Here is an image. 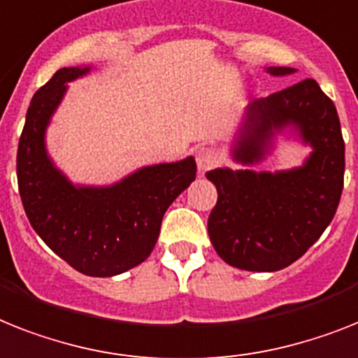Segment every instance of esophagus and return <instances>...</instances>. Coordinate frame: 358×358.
<instances>
[{
    "mask_svg": "<svg viewBox=\"0 0 358 358\" xmlns=\"http://www.w3.org/2000/svg\"><path fill=\"white\" fill-rule=\"evenodd\" d=\"M196 162L199 172L205 173L206 170H210V168H214L220 162V155L212 148H199L196 152Z\"/></svg>",
    "mask_w": 358,
    "mask_h": 358,
    "instance_id": "34e87169",
    "label": "esophagus"
}]
</instances>
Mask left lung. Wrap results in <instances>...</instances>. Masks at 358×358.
I'll return each instance as SVG.
<instances>
[{
	"mask_svg": "<svg viewBox=\"0 0 358 358\" xmlns=\"http://www.w3.org/2000/svg\"><path fill=\"white\" fill-rule=\"evenodd\" d=\"M274 76L292 67H268ZM292 126L311 155L300 168L254 172L217 168L206 177L217 188L208 234L220 258L232 267L273 273L307 252L331 223L344 188V138L333 100L315 80L252 100L234 143V159L256 164L274 131Z\"/></svg>",
	"mask_w": 358,
	"mask_h": 358,
	"instance_id": "left-lung-1",
	"label": "left lung"
}]
</instances>
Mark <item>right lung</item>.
<instances>
[{
	"label": "right lung",
	"mask_w": 358,
	"mask_h": 358,
	"mask_svg": "<svg viewBox=\"0 0 358 358\" xmlns=\"http://www.w3.org/2000/svg\"><path fill=\"white\" fill-rule=\"evenodd\" d=\"M90 67H64L32 96L17 144L23 208L49 249L78 273L115 276L152 254L166 208L196 179V161L144 166L111 186H75L45 152V129L67 82Z\"/></svg>",
	"instance_id": "1"
}]
</instances>
